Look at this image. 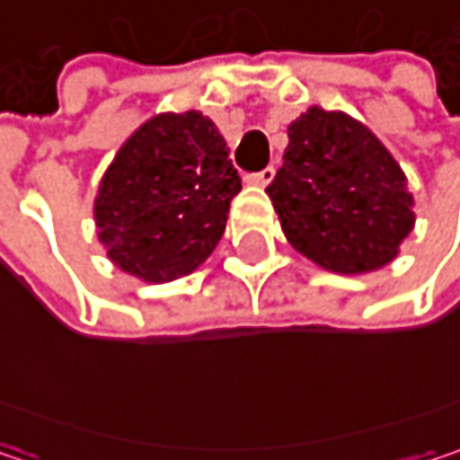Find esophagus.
<instances>
[{
    "label": "esophagus",
    "instance_id": "34e87169",
    "mask_svg": "<svg viewBox=\"0 0 460 460\" xmlns=\"http://www.w3.org/2000/svg\"><path fill=\"white\" fill-rule=\"evenodd\" d=\"M271 178H274V167H263L261 172H252V175H250V183L266 186V183H271Z\"/></svg>",
    "mask_w": 460,
    "mask_h": 460
}]
</instances>
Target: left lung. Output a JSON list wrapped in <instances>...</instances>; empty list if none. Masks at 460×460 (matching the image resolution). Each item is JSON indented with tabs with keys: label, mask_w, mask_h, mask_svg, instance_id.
Listing matches in <instances>:
<instances>
[{
	"label": "left lung",
	"mask_w": 460,
	"mask_h": 460,
	"mask_svg": "<svg viewBox=\"0 0 460 460\" xmlns=\"http://www.w3.org/2000/svg\"><path fill=\"white\" fill-rule=\"evenodd\" d=\"M288 138L266 191L290 244L338 274L386 266L415 221L394 156L351 117L317 106L288 128Z\"/></svg>",
	"instance_id": "1"
}]
</instances>
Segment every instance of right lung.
<instances>
[{
	"label": "right lung",
	"mask_w": 460,
	"mask_h": 460,
	"mask_svg": "<svg viewBox=\"0 0 460 460\" xmlns=\"http://www.w3.org/2000/svg\"><path fill=\"white\" fill-rule=\"evenodd\" d=\"M242 178L199 111L159 114L119 148L95 197L109 258L146 282L194 271L226 229Z\"/></svg>",
	"instance_id": "1"
}]
</instances>
